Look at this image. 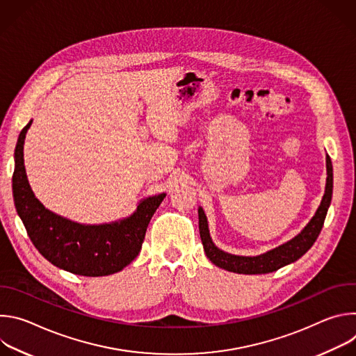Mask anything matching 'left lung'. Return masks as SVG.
<instances>
[{"label": "left lung", "mask_w": 356, "mask_h": 356, "mask_svg": "<svg viewBox=\"0 0 356 356\" xmlns=\"http://www.w3.org/2000/svg\"><path fill=\"white\" fill-rule=\"evenodd\" d=\"M327 162V183H325V191L323 195V200L320 202V207L317 209L314 217L310 220V222L301 229L300 234H297L290 241L265 252L257 257H239L232 255V253L224 252L216 243L213 242L210 236L209 229V221L206 217L204 210L198 207V228H200V236L202 242V248L207 258L218 268L225 269L228 272L234 273H243V275H264L275 272L289 264L296 262L300 259L304 253H306L316 239L318 238L321 228L324 225V220L327 216V211L331 204L332 198V163L330 156L325 158Z\"/></svg>", "instance_id": "1"}]
</instances>
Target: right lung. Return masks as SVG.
<instances>
[{"label":"right lung","instance_id":"right-lung-1","mask_svg":"<svg viewBox=\"0 0 356 356\" xmlns=\"http://www.w3.org/2000/svg\"><path fill=\"white\" fill-rule=\"evenodd\" d=\"M31 124L17 142L13 193L32 243L50 264L74 275L98 277L122 270L140 252L147 224L166 193L140 200L129 217L110 224L87 225L52 213L35 197L25 172L24 143Z\"/></svg>","mask_w":356,"mask_h":356}]
</instances>
